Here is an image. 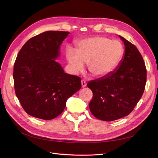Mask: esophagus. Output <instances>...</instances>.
Returning a JSON list of instances; mask_svg holds the SVG:
<instances>
[{
  "instance_id": "obj_1",
  "label": "esophagus",
  "mask_w": 158,
  "mask_h": 158,
  "mask_svg": "<svg viewBox=\"0 0 158 158\" xmlns=\"http://www.w3.org/2000/svg\"><path fill=\"white\" fill-rule=\"evenodd\" d=\"M81 84H82V87L84 88L85 85H86V83H85V81L84 80H81Z\"/></svg>"
}]
</instances>
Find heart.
I'll return each mask as SVG.
<instances>
[{"label": "heart", "mask_w": 158, "mask_h": 158, "mask_svg": "<svg viewBox=\"0 0 158 158\" xmlns=\"http://www.w3.org/2000/svg\"><path fill=\"white\" fill-rule=\"evenodd\" d=\"M124 54L123 45L117 40L104 36L84 38L76 42V51L68 48L66 56L71 71L77 74L84 63L92 76L103 78L109 75L120 64Z\"/></svg>", "instance_id": "1"}]
</instances>
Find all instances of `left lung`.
<instances>
[{
    "label": "left lung",
    "mask_w": 158,
    "mask_h": 158,
    "mask_svg": "<svg viewBox=\"0 0 158 158\" xmlns=\"http://www.w3.org/2000/svg\"><path fill=\"white\" fill-rule=\"evenodd\" d=\"M118 36L125 45V55L117 70L87 84L93 92L90 111L105 121L130 114L142 98L146 82V69L140 52L135 45Z\"/></svg>",
    "instance_id": "1"
}]
</instances>
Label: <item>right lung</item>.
I'll use <instances>...</instances> for the list:
<instances>
[{
    "instance_id": "1",
    "label": "right lung",
    "mask_w": 158,
    "mask_h": 158,
    "mask_svg": "<svg viewBox=\"0 0 158 158\" xmlns=\"http://www.w3.org/2000/svg\"><path fill=\"white\" fill-rule=\"evenodd\" d=\"M69 31H47L28 40L14 66L16 96L30 115L51 120L63 113L67 99L81 88V78L64 73L55 61Z\"/></svg>"
}]
</instances>
